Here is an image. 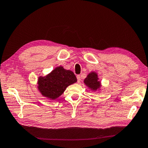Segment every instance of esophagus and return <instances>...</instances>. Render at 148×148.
I'll use <instances>...</instances> for the list:
<instances>
[{"instance_id": "34e87169", "label": "esophagus", "mask_w": 148, "mask_h": 148, "mask_svg": "<svg viewBox=\"0 0 148 148\" xmlns=\"http://www.w3.org/2000/svg\"><path fill=\"white\" fill-rule=\"evenodd\" d=\"M77 81H78V82L79 83L80 81H81V79H82L81 76H80V75H77Z\"/></svg>"}]
</instances>
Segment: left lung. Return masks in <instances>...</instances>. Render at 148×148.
Returning a JSON list of instances; mask_svg holds the SVG:
<instances>
[{"mask_svg":"<svg viewBox=\"0 0 148 148\" xmlns=\"http://www.w3.org/2000/svg\"><path fill=\"white\" fill-rule=\"evenodd\" d=\"M84 83L92 90L96 91L100 87V82L98 81L97 75L95 72L89 73L87 78H85Z\"/></svg>","mask_w":148,"mask_h":148,"instance_id":"1","label":"left lung"}]
</instances>
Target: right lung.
Listing matches in <instances>:
<instances>
[{"mask_svg":"<svg viewBox=\"0 0 148 148\" xmlns=\"http://www.w3.org/2000/svg\"><path fill=\"white\" fill-rule=\"evenodd\" d=\"M77 82L73 71L59 66L46 77L39 78L38 89L44 96L56 99L64 92L67 86Z\"/></svg>","mask_w":148,"mask_h":148,"instance_id":"1","label":"right lung"}]
</instances>
